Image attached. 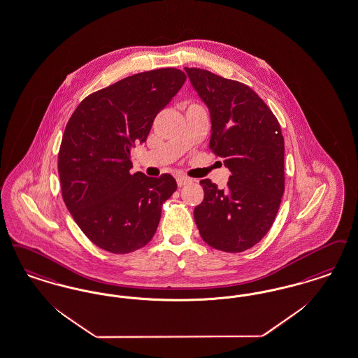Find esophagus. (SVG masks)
<instances>
[{
	"label": "esophagus",
	"mask_w": 358,
	"mask_h": 358,
	"mask_svg": "<svg viewBox=\"0 0 358 358\" xmlns=\"http://www.w3.org/2000/svg\"><path fill=\"white\" fill-rule=\"evenodd\" d=\"M190 182H192V180L189 177H185V176H178L177 177V185L180 187L186 185V184H190Z\"/></svg>",
	"instance_id": "1"
}]
</instances>
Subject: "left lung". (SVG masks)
I'll return each instance as SVG.
<instances>
[{
	"instance_id": "left-lung-1",
	"label": "left lung",
	"mask_w": 358,
	"mask_h": 358,
	"mask_svg": "<svg viewBox=\"0 0 358 358\" xmlns=\"http://www.w3.org/2000/svg\"><path fill=\"white\" fill-rule=\"evenodd\" d=\"M185 72L209 109V146L231 173L227 189L201 180L203 200L194 221L208 245L240 253L264 238L278 212L285 189L282 131L249 86L199 68Z\"/></svg>"
}]
</instances>
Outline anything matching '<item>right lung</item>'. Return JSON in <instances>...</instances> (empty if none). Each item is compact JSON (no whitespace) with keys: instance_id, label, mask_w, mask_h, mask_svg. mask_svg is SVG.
Here are the masks:
<instances>
[{"instance_id":"1","label":"right lung","mask_w":358,"mask_h":358,"mask_svg":"<svg viewBox=\"0 0 358 358\" xmlns=\"http://www.w3.org/2000/svg\"><path fill=\"white\" fill-rule=\"evenodd\" d=\"M185 80L174 68L127 77L87 96L65 128L58 155L62 199L80 229L103 250L134 252L157 230L176 180L168 173L131 174L130 152L146 141L156 115Z\"/></svg>"}]
</instances>
